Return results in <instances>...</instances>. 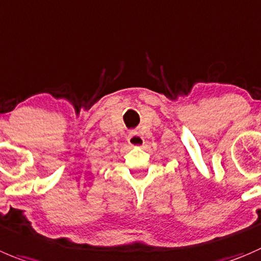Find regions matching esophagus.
Instances as JSON below:
<instances>
[{"label":"esophagus","instance_id":"obj_1","mask_svg":"<svg viewBox=\"0 0 261 261\" xmlns=\"http://www.w3.org/2000/svg\"><path fill=\"white\" fill-rule=\"evenodd\" d=\"M126 141H128V143L130 146H142L143 143H145V140H143L142 136L138 132H136V130H130V132L128 133Z\"/></svg>","mask_w":261,"mask_h":261}]
</instances>
